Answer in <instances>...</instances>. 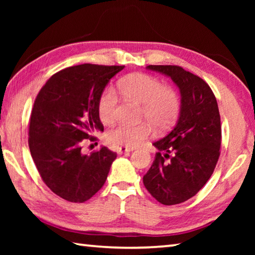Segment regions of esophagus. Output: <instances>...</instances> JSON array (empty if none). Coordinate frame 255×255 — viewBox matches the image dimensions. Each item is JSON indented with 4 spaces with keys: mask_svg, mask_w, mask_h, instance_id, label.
Instances as JSON below:
<instances>
[{
    "mask_svg": "<svg viewBox=\"0 0 255 255\" xmlns=\"http://www.w3.org/2000/svg\"><path fill=\"white\" fill-rule=\"evenodd\" d=\"M133 148H130V147H119L118 149H117V152H118V154H124V153H128V152H131Z\"/></svg>",
    "mask_w": 255,
    "mask_h": 255,
    "instance_id": "obj_1",
    "label": "esophagus"
}]
</instances>
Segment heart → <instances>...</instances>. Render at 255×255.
I'll return each instance as SVG.
<instances>
[{
	"label": "heart",
	"mask_w": 255,
	"mask_h": 255,
	"mask_svg": "<svg viewBox=\"0 0 255 255\" xmlns=\"http://www.w3.org/2000/svg\"><path fill=\"white\" fill-rule=\"evenodd\" d=\"M119 90L129 100L143 105V116L156 128H167L178 118L181 102L174 90L165 88L156 77L143 73L130 74L119 82ZM118 98L115 89L108 86L103 90L98 102L101 122L111 124L116 118ZM148 125H119L108 132L110 144L125 147H135L148 137Z\"/></svg>",
	"instance_id": "1"
}]
</instances>
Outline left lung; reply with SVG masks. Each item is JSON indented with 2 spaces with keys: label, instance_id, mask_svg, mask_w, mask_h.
Segmentation results:
<instances>
[{
  "label": "left lung",
  "instance_id": "left-lung-1",
  "mask_svg": "<svg viewBox=\"0 0 255 255\" xmlns=\"http://www.w3.org/2000/svg\"><path fill=\"white\" fill-rule=\"evenodd\" d=\"M171 77L180 90L178 123L162 139L144 175L147 191L162 205L171 206L196 196L213 174L221 155L222 126L217 100L206 82L175 65H149Z\"/></svg>",
  "mask_w": 255,
  "mask_h": 255
}]
</instances>
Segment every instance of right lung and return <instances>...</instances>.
Wrapping results in <instances>:
<instances>
[{
    "mask_svg": "<svg viewBox=\"0 0 255 255\" xmlns=\"http://www.w3.org/2000/svg\"><path fill=\"white\" fill-rule=\"evenodd\" d=\"M125 66L94 64L67 67L46 82L34 100L29 148L42 181L55 195L84 202L105 184L117 154L101 147L82 154V145L103 131L98 102L109 81Z\"/></svg>",
    "mask_w": 255,
    "mask_h": 255,
    "instance_id": "add662e5",
    "label": "right lung"
}]
</instances>
